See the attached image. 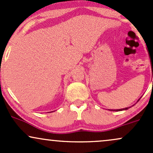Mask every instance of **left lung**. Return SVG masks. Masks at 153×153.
<instances>
[{
  "mask_svg": "<svg viewBox=\"0 0 153 153\" xmlns=\"http://www.w3.org/2000/svg\"><path fill=\"white\" fill-rule=\"evenodd\" d=\"M150 62H151V66L152 67V71H153V65H152V59H150ZM140 100V99H139ZM138 100V101H139ZM130 108V106L129 107H127V108H121V109H109V111H125V110H127L128 108Z\"/></svg>",
  "mask_w": 153,
  "mask_h": 153,
  "instance_id": "8db88e82",
  "label": "left lung"
}]
</instances>
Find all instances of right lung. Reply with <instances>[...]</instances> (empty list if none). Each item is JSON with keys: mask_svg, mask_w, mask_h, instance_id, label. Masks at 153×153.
I'll list each match as a JSON object with an SVG mask.
<instances>
[{"mask_svg": "<svg viewBox=\"0 0 153 153\" xmlns=\"http://www.w3.org/2000/svg\"><path fill=\"white\" fill-rule=\"evenodd\" d=\"M51 112H52V111H51ZM52 112H53V111H52Z\"/></svg>", "mask_w": 153, "mask_h": 153, "instance_id": "right-lung-1", "label": "right lung"}]
</instances>
